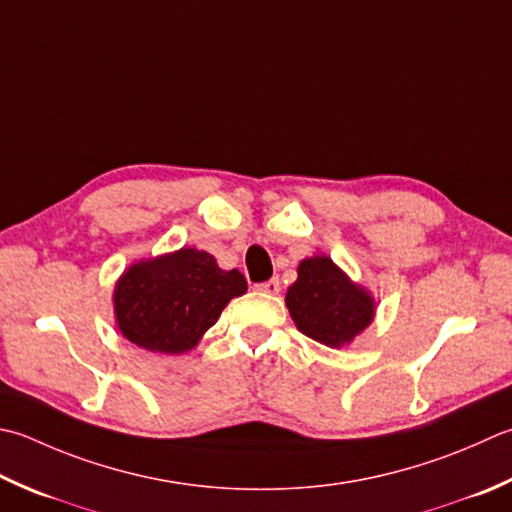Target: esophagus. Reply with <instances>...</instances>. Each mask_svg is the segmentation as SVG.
Wrapping results in <instances>:
<instances>
[{
    "instance_id": "esophagus-1",
    "label": "esophagus",
    "mask_w": 512,
    "mask_h": 512,
    "mask_svg": "<svg viewBox=\"0 0 512 512\" xmlns=\"http://www.w3.org/2000/svg\"><path fill=\"white\" fill-rule=\"evenodd\" d=\"M257 290H262V293H266V295H277L279 290H282V284H279L277 277H273V279H268V282L257 284Z\"/></svg>"
}]
</instances>
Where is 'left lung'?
I'll return each instance as SVG.
<instances>
[{
	"label": "left lung",
	"instance_id": "1",
	"mask_svg": "<svg viewBox=\"0 0 512 512\" xmlns=\"http://www.w3.org/2000/svg\"><path fill=\"white\" fill-rule=\"evenodd\" d=\"M297 275L286 293V306L306 337L339 348L373 322V297L350 282L330 257L304 259Z\"/></svg>",
	"mask_w": 512,
	"mask_h": 512
}]
</instances>
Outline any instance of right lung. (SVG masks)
I'll return each mask as SVG.
<instances>
[{"label":"right lung","instance_id":"right-lung-1","mask_svg":"<svg viewBox=\"0 0 512 512\" xmlns=\"http://www.w3.org/2000/svg\"><path fill=\"white\" fill-rule=\"evenodd\" d=\"M246 288L239 270H222L204 250L182 248L126 270L115 288V317L128 342L177 355L193 348Z\"/></svg>","mask_w":512,"mask_h":512}]
</instances>
